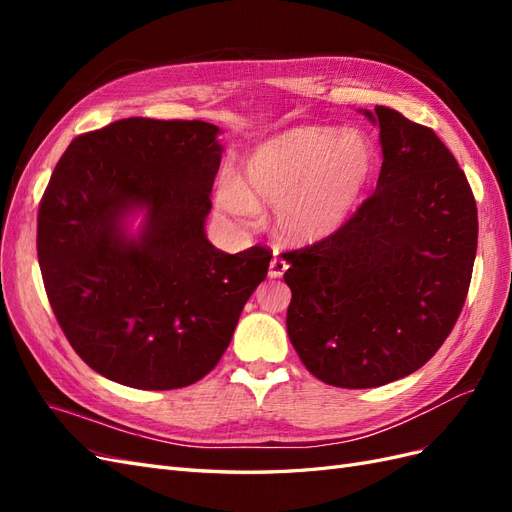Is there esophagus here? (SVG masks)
I'll return each instance as SVG.
<instances>
[{
    "mask_svg": "<svg viewBox=\"0 0 512 512\" xmlns=\"http://www.w3.org/2000/svg\"><path fill=\"white\" fill-rule=\"evenodd\" d=\"M288 269V262L280 256H273L271 265H269V277H273V280H277V277H282Z\"/></svg>",
    "mask_w": 512,
    "mask_h": 512,
    "instance_id": "34e87169",
    "label": "esophagus"
}]
</instances>
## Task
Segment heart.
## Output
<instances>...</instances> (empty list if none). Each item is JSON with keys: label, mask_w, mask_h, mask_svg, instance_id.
Masks as SVG:
<instances>
[{"label": "heart", "mask_w": 512, "mask_h": 512, "mask_svg": "<svg viewBox=\"0 0 512 512\" xmlns=\"http://www.w3.org/2000/svg\"><path fill=\"white\" fill-rule=\"evenodd\" d=\"M378 173V151L361 132L292 128L247 153L239 181L224 177L218 207L237 224H254L258 203L275 207V224L297 243L342 228Z\"/></svg>", "instance_id": "obj_1"}]
</instances>
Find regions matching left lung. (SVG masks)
<instances>
[{
  "label": "left lung",
  "mask_w": 512,
  "mask_h": 512,
  "mask_svg": "<svg viewBox=\"0 0 512 512\" xmlns=\"http://www.w3.org/2000/svg\"><path fill=\"white\" fill-rule=\"evenodd\" d=\"M380 126L376 192L331 237L286 252L288 337L309 374L374 389L423 367L451 335L472 280L478 213L438 134L395 108Z\"/></svg>",
  "instance_id": "obj_1"
}]
</instances>
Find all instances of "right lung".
Here are the masks:
<instances>
[{
    "label": "right lung",
    "instance_id": "obj_1",
    "mask_svg": "<svg viewBox=\"0 0 512 512\" xmlns=\"http://www.w3.org/2000/svg\"><path fill=\"white\" fill-rule=\"evenodd\" d=\"M207 121L128 117L74 138L38 209L46 297L74 352L100 376L170 391L220 363L269 247L239 254L205 235L222 147ZM148 209L138 240L120 218Z\"/></svg>",
    "mask_w": 512,
    "mask_h": 512
}]
</instances>
